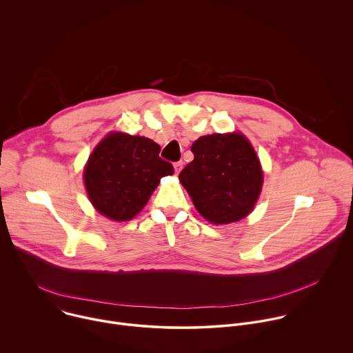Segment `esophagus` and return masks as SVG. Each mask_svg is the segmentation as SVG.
<instances>
[{
  "instance_id": "obj_1",
  "label": "esophagus",
  "mask_w": 353,
  "mask_h": 353,
  "mask_svg": "<svg viewBox=\"0 0 353 353\" xmlns=\"http://www.w3.org/2000/svg\"><path fill=\"white\" fill-rule=\"evenodd\" d=\"M173 166H174V172L179 174V173H180V170L183 169V161H179V162H176Z\"/></svg>"
}]
</instances>
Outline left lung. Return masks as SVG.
<instances>
[{
  "mask_svg": "<svg viewBox=\"0 0 353 353\" xmlns=\"http://www.w3.org/2000/svg\"><path fill=\"white\" fill-rule=\"evenodd\" d=\"M191 151L194 161L179 179L201 216L213 224H228L250 214L261 195L263 172L247 137L202 136Z\"/></svg>",
  "mask_w": 353,
  "mask_h": 353,
  "instance_id": "8db88e82",
  "label": "left lung"
}]
</instances>
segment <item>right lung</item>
Wrapping results in <instances>:
<instances>
[{
  "instance_id": "add662e5",
  "label": "right lung",
  "mask_w": 353,
  "mask_h": 353,
  "mask_svg": "<svg viewBox=\"0 0 353 353\" xmlns=\"http://www.w3.org/2000/svg\"><path fill=\"white\" fill-rule=\"evenodd\" d=\"M151 139L126 133L108 134L84 168V184L94 208L103 216L128 221L148 202L163 176L174 169L159 157Z\"/></svg>"
}]
</instances>
